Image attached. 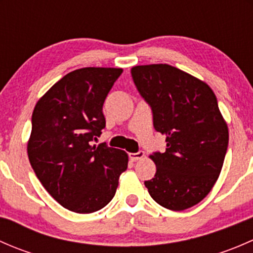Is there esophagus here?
Masks as SVG:
<instances>
[{"label": "esophagus", "instance_id": "obj_1", "mask_svg": "<svg viewBox=\"0 0 253 253\" xmlns=\"http://www.w3.org/2000/svg\"><path fill=\"white\" fill-rule=\"evenodd\" d=\"M144 157H145V153L143 152V150H139V152L137 153H129V159L134 160V162H136V160L142 159V158Z\"/></svg>", "mask_w": 253, "mask_h": 253}]
</instances>
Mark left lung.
<instances>
[{
	"label": "left lung",
	"instance_id": "left-lung-1",
	"mask_svg": "<svg viewBox=\"0 0 253 253\" xmlns=\"http://www.w3.org/2000/svg\"><path fill=\"white\" fill-rule=\"evenodd\" d=\"M131 75L152 109L155 131L167 136L165 152L150 155L157 172L145 187L164 208H191L211 192L228 149V125L215 94L205 82L167 63L134 66Z\"/></svg>",
	"mask_w": 253,
	"mask_h": 253
}]
</instances>
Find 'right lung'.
I'll return each mask as SVG.
<instances>
[{
  "instance_id": "obj_1",
  "label": "right lung",
  "mask_w": 253,
  "mask_h": 253,
  "mask_svg": "<svg viewBox=\"0 0 253 253\" xmlns=\"http://www.w3.org/2000/svg\"><path fill=\"white\" fill-rule=\"evenodd\" d=\"M122 68L70 72L40 98L32 116L28 157L45 190L61 206L88 214L114 198L128 164L124 150L91 145L105 127L103 105Z\"/></svg>"
}]
</instances>
